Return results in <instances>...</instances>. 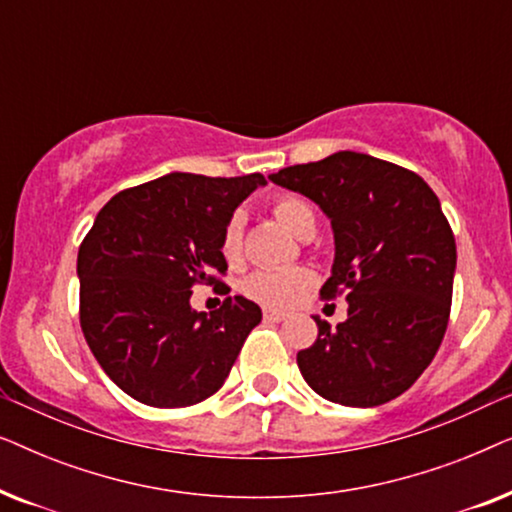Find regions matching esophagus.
Returning a JSON list of instances; mask_svg holds the SVG:
<instances>
[{"instance_id": "esophagus-1", "label": "esophagus", "mask_w": 512, "mask_h": 512, "mask_svg": "<svg viewBox=\"0 0 512 512\" xmlns=\"http://www.w3.org/2000/svg\"><path fill=\"white\" fill-rule=\"evenodd\" d=\"M263 317H265V321H284L286 314L279 310H263Z\"/></svg>"}]
</instances>
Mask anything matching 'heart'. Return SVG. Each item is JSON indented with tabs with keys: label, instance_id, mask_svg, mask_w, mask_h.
<instances>
[{
	"label": "heart",
	"instance_id": "b5f03b06",
	"mask_svg": "<svg viewBox=\"0 0 512 512\" xmlns=\"http://www.w3.org/2000/svg\"><path fill=\"white\" fill-rule=\"evenodd\" d=\"M272 214L282 226L296 237L317 228V214L310 202L298 198V195H282L272 205ZM221 254L230 265L240 263L242 258V216L235 214L223 230ZM314 284L312 272L307 268H268L258 270L247 277L244 282V293L258 303L270 307H291L305 300Z\"/></svg>",
	"mask_w": 512,
	"mask_h": 512
}]
</instances>
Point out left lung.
Wrapping results in <instances>:
<instances>
[{"instance_id": "1", "label": "left lung", "mask_w": 512, "mask_h": 512, "mask_svg": "<svg viewBox=\"0 0 512 512\" xmlns=\"http://www.w3.org/2000/svg\"><path fill=\"white\" fill-rule=\"evenodd\" d=\"M317 202L335 258L321 298L347 293V321L314 317L298 352L305 382L326 401L373 408L408 391L436 356L452 305L457 244L440 200L419 174L368 153L338 151L270 174Z\"/></svg>"}]
</instances>
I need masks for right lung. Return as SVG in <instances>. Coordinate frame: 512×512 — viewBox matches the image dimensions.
<instances>
[{
    "label": "right lung",
    "mask_w": 512,
    "mask_h": 512,
    "mask_svg": "<svg viewBox=\"0 0 512 512\" xmlns=\"http://www.w3.org/2000/svg\"><path fill=\"white\" fill-rule=\"evenodd\" d=\"M263 174L172 172L114 195L95 216L76 258L81 331L116 387L151 408H186L216 394L261 324V307L226 298L195 312L191 293L219 275L223 230Z\"/></svg>",
    "instance_id": "add662e5"
}]
</instances>
